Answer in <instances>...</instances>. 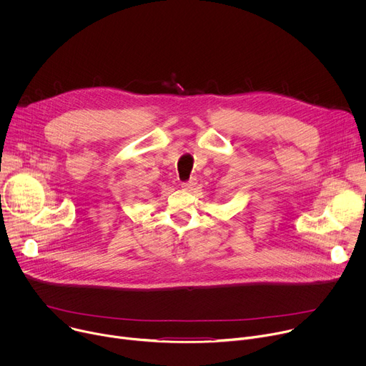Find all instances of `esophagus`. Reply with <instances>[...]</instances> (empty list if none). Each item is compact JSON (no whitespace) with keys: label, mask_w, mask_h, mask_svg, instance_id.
<instances>
[{"label":"esophagus","mask_w":366,"mask_h":366,"mask_svg":"<svg viewBox=\"0 0 366 366\" xmlns=\"http://www.w3.org/2000/svg\"><path fill=\"white\" fill-rule=\"evenodd\" d=\"M194 185H195V179H189V181H187V182H182V184H181V188L185 189V191H188V189H191Z\"/></svg>","instance_id":"obj_1"}]
</instances>
